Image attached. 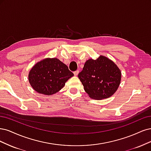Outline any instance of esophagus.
Returning <instances> with one entry per match:
<instances>
[{"instance_id":"34e87169","label":"esophagus","mask_w":151,"mask_h":151,"mask_svg":"<svg viewBox=\"0 0 151 151\" xmlns=\"http://www.w3.org/2000/svg\"><path fill=\"white\" fill-rule=\"evenodd\" d=\"M73 73H74L75 76H77L78 75V73H79V71L78 70H76V71L73 72Z\"/></svg>"}]
</instances>
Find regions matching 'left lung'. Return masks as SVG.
Segmentation results:
<instances>
[{
    "instance_id": "8db88e82",
    "label": "left lung",
    "mask_w": 151,
    "mask_h": 151,
    "mask_svg": "<svg viewBox=\"0 0 151 151\" xmlns=\"http://www.w3.org/2000/svg\"><path fill=\"white\" fill-rule=\"evenodd\" d=\"M78 78L90 98L107 99L118 89L121 72L115 63L103 56L86 61Z\"/></svg>"
}]
</instances>
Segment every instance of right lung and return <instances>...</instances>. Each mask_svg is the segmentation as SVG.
<instances>
[{
    "label": "right lung",
    "instance_id": "right-lung-1",
    "mask_svg": "<svg viewBox=\"0 0 151 151\" xmlns=\"http://www.w3.org/2000/svg\"><path fill=\"white\" fill-rule=\"evenodd\" d=\"M73 75L60 60L47 58L32 67L29 74V81L38 93L51 95L59 91Z\"/></svg>",
    "mask_w": 151,
    "mask_h": 151
}]
</instances>
